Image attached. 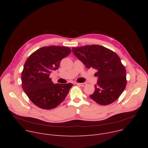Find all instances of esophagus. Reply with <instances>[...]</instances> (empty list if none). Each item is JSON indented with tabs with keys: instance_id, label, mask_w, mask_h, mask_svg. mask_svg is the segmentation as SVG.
I'll list each match as a JSON object with an SVG mask.
<instances>
[{
	"instance_id": "esophagus-1",
	"label": "esophagus",
	"mask_w": 148,
	"mask_h": 148,
	"mask_svg": "<svg viewBox=\"0 0 148 148\" xmlns=\"http://www.w3.org/2000/svg\"><path fill=\"white\" fill-rule=\"evenodd\" d=\"M75 84H77V85L78 86H81V87H84L86 85V83H75Z\"/></svg>"
}]
</instances>
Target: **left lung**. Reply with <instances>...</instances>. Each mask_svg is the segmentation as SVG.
<instances>
[{
	"label": "left lung",
	"mask_w": 148,
	"mask_h": 148,
	"mask_svg": "<svg viewBox=\"0 0 148 148\" xmlns=\"http://www.w3.org/2000/svg\"><path fill=\"white\" fill-rule=\"evenodd\" d=\"M73 54L85 65L96 69L98 81L90 97L97 103L106 105L115 101L126 86V70L119 56L99 45L73 47Z\"/></svg>",
	"instance_id": "obj_1"
}]
</instances>
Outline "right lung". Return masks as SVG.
<instances>
[{"label": "right lung", "mask_w": 148, "mask_h": 148, "mask_svg": "<svg viewBox=\"0 0 148 148\" xmlns=\"http://www.w3.org/2000/svg\"><path fill=\"white\" fill-rule=\"evenodd\" d=\"M71 52L67 47L46 46L34 51L26 61L22 73V88L38 107L53 109L67 97L73 84H55L49 76L53 70H58L61 60Z\"/></svg>", "instance_id": "obj_1"}]
</instances>
